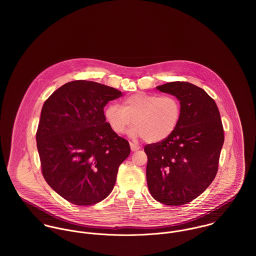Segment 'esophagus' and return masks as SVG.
<instances>
[{
    "instance_id": "obj_1",
    "label": "esophagus",
    "mask_w": 256,
    "mask_h": 256,
    "mask_svg": "<svg viewBox=\"0 0 256 256\" xmlns=\"http://www.w3.org/2000/svg\"><path fill=\"white\" fill-rule=\"evenodd\" d=\"M130 148H131L132 152H136V150H138L140 148V146L136 145V144H133V143H130Z\"/></svg>"
}]
</instances>
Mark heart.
<instances>
[{
	"mask_svg": "<svg viewBox=\"0 0 256 256\" xmlns=\"http://www.w3.org/2000/svg\"><path fill=\"white\" fill-rule=\"evenodd\" d=\"M104 118L113 133L121 135L128 127L133 138H144L148 143L160 142L178 128L182 118V106L174 96H160L139 92L123 98L121 108L110 104Z\"/></svg>",
	"mask_w": 256,
	"mask_h": 256,
	"instance_id": "obj_1",
	"label": "heart"
}]
</instances>
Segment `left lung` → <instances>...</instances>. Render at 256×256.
Wrapping results in <instances>:
<instances>
[{
	"label": "left lung",
	"mask_w": 256,
	"mask_h": 256,
	"mask_svg": "<svg viewBox=\"0 0 256 256\" xmlns=\"http://www.w3.org/2000/svg\"><path fill=\"white\" fill-rule=\"evenodd\" d=\"M182 106L178 128L166 139L146 145V183L158 202L180 206L202 194L214 180L224 144V129L215 100L187 82L156 86Z\"/></svg>",
	"instance_id": "1"
}]
</instances>
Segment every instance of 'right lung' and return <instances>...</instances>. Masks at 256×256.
<instances>
[{
	"label": "right lung",
	"instance_id": "right-lung-1",
	"mask_svg": "<svg viewBox=\"0 0 256 256\" xmlns=\"http://www.w3.org/2000/svg\"><path fill=\"white\" fill-rule=\"evenodd\" d=\"M120 96L114 88L78 80L63 84L43 104L36 132L41 172L74 205L106 199L130 154L128 141L113 133L104 118V108Z\"/></svg>",
	"mask_w": 256,
	"mask_h": 256
}]
</instances>
